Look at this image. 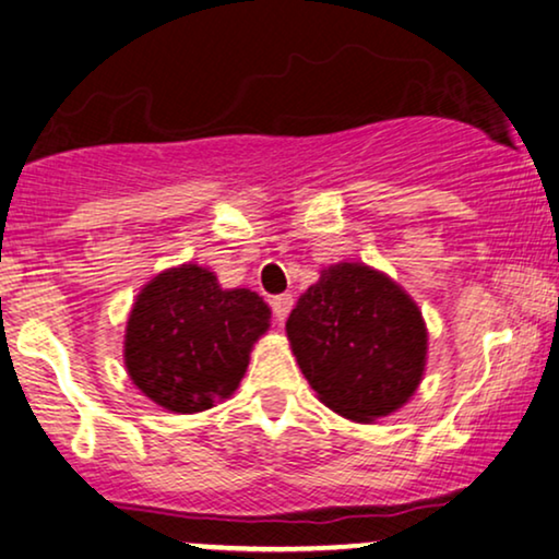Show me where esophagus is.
<instances>
[{
    "label": "esophagus",
    "instance_id": "obj_1",
    "mask_svg": "<svg viewBox=\"0 0 559 559\" xmlns=\"http://www.w3.org/2000/svg\"><path fill=\"white\" fill-rule=\"evenodd\" d=\"M271 307H273L275 322L284 324V320H286L288 312H292V307H294V296H292V294H278V296H273Z\"/></svg>",
    "mask_w": 559,
    "mask_h": 559
}]
</instances>
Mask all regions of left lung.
<instances>
[{"instance_id":"left-lung-1","label":"left lung","mask_w":559,"mask_h":559,"mask_svg":"<svg viewBox=\"0 0 559 559\" xmlns=\"http://www.w3.org/2000/svg\"><path fill=\"white\" fill-rule=\"evenodd\" d=\"M286 335L320 402L356 423L397 413L426 373L428 328L418 304L366 263L322 267L288 314Z\"/></svg>"}]
</instances>
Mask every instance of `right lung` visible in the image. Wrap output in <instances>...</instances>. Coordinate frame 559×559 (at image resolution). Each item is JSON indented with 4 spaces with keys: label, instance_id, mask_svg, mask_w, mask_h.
Here are the masks:
<instances>
[{
    "label": "right lung",
    "instance_id": "add662e5",
    "mask_svg": "<svg viewBox=\"0 0 559 559\" xmlns=\"http://www.w3.org/2000/svg\"><path fill=\"white\" fill-rule=\"evenodd\" d=\"M267 328L263 296L224 288L209 267L182 263L139 292L126 322L123 364L154 405L203 413L235 394Z\"/></svg>",
    "mask_w": 559,
    "mask_h": 559
}]
</instances>
